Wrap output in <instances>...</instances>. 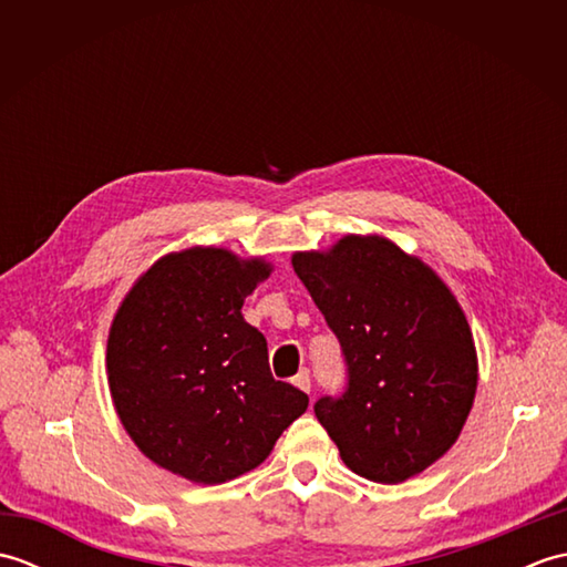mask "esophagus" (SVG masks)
<instances>
[{
  "mask_svg": "<svg viewBox=\"0 0 567 567\" xmlns=\"http://www.w3.org/2000/svg\"><path fill=\"white\" fill-rule=\"evenodd\" d=\"M292 384H295V388L302 390V392H309V390H311V378H309V372H307V370H299L297 375L292 378Z\"/></svg>",
  "mask_w": 567,
  "mask_h": 567,
  "instance_id": "esophagus-1",
  "label": "esophagus"
}]
</instances>
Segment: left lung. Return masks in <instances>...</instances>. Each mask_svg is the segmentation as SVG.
I'll return each mask as SVG.
<instances>
[{"instance_id": "obj_1", "label": "left lung", "mask_w": 567, "mask_h": 567, "mask_svg": "<svg viewBox=\"0 0 567 567\" xmlns=\"http://www.w3.org/2000/svg\"><path fill=\"white\" fill-rule=\"evenodd\" d=\"M292 268L346 358L343 394L315 404L343 463L382 485L419 475L461 436L477 390L473 331L457 299L382 236L295 252Z\"/></svg>"}]
</instances>
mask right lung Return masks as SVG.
I'll use <instances>...</instances> for the list:
<instances>
[{
  "mask_svg": "<svg viewBox=\"0 0 567 567\" xmlns=\"http://www.w3.org/2000/svg\"><path fill=\"white\" fill-rule=\"evenodd\" d=\"M226 248L167 252L124 297L106 378L141 453L197 485H221L270 455L309 396L272 378L265 336L240 315L270 275Z\"/></svg>",
  "mask_w": 567,
  "mask_h": 567,
  "instance_id": "1",
  "label": "right lung"
}]
</instances>
